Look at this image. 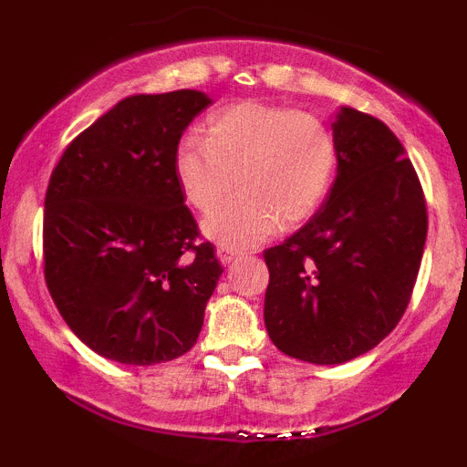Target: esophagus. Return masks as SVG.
<instances>
[{
  "label": "esophagus",
  "instance_id": "34e87169",
  "mask_svg": "<svg viewBox=\"0 0 467 467\" xmlns=\"http://www.w3.org/2000/svg\"><path fill=\"white\" fill-rule=\"evenodd\" d=\"M217 259L222 261L223 265H230L234 259H239V252H234L230 248H217Z\"/></svg>",
  "mask_w": 467,
  "mask_h": 467
}]
</instances>
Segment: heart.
Returning a JSON list of instances; mask_svg holds the SVG:
<instances>
[{
    "instance_id": "obj_1",
    "label": "heart",
    "mask_w": 467,
    "mask_h": 467,
    "mask_svg": "<svg viewBox=\"0 0 467 467\" xmlns=\"http://www.w3.org/2000/svg\"><path fill=\"white\" fill-rule=\"evenodd\" d=\"M336 140L320 118L292 107L244 100L208 118L206 138L189 133L175 149V175L203 233L228 248H252L281 226L318 211L336 173Z\"/></svg>"
}]
</instances>
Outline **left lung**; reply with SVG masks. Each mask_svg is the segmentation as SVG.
<instances>
[{
  "label": "left lung",
  "instance_id": "left-lung-1",
  "mask_svg": "<svg viewBox=\"0 0 467 467\" xmlns=\"http://www.w3.org/2000/svg\"><path fill=\"white\" fill-rule=\"evenodd\" d=\"M337 173L305 226L264 252L265 329L312 364L371 351L409 307L428 233L426 200L404 147L378 118L342 107Z\"/></svg>",
  "mask_w": 467,
  "mask_h": 467
}]
</instances>
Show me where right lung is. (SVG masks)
I'll return each instance as SVG.
<instances>
[{"label":"right lung","instance_id":"obj_1","mask_svg":"<svg viewBox=\"0 0 467 467\" xmlns=\"http://www.w3.org/2000/svg\"><path fill=\"white\" fill-rule=\"evenodd\" d=\"M213 100L136 94L74 138L52 171L44 272L69 329L99 356L149 367L184 356L223 267L184 206L175 149Z\"/></svg>","mask_w":467,"mask_h":467}]
</instances>
